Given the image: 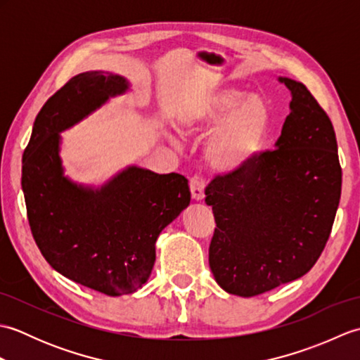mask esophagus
Here are the masks:
<instances>
[{
    "mask_svg": "<svg viewBox=\"0 0 360 360\" xmlns=\"http://www.w3.org/2000/svg\"><path fill=\"white\" fill-rule=\"evenodd\" d=\"M204 188H205V181L202 176L195 174L192 179H190V192H192V198L196 201H201L204 198Z\"/></svg>",
    "mask_w": 360,
    "mask_h": 360,
    "instance_id": "obj_1",
    "label": "esophagus"
}]
</instances>
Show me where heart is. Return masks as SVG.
<instances>
[{
    "label": "heart",
    "instance_id": "heart-1",
    "mask_svg": "<svg viewBox=\"0 0 360 360\" xmlns=\"http://www.w3.org/2000/svg\"><path fill=\"white\" fill-rule=\"evenodd\" d=\"M271 125L269 106L258 96L224 86L196 98L182 114L187 133L205 131L204 156L217 170L233 172L250 162L266 142Z\"/></svg>",
    "mask_w": 360,
    "mask_h": 360
}]
</instances>
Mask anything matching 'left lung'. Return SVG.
Wrapping results in <instances>:
<instances>
[{
  "label": "left lung",
  "mask_w": 360,
  "mask_h": 360,
  "mask_svg": "<svg viewBox=\"0 0 360 360\" xmlns=\"http://www.w3.org/2000/svg\"><path fill=\"white\" fill-rule=\"evenodd\" d=\"M275 148L205 187L215 217L209 264L229 294L254 297L300 278L330 238L342 167L330 117L300 82Z\"/></svg>",
  "instance_id": "1"
}]
</instances>
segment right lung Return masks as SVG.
<instances>
[{"instance_id": "obj_1", "label": "right lung", "mask_w": 360, "mask_h": 360, "mask_svg": "<svg viewBox=\"0 0 360 360\" xmlns=\"http://www.w3.org/2000/svg\"><path fill=\"white\" fill-rule=\"evenodd\" d=\"M127 88L110 72L75 75L43 105L22 155L21 187L38 249L66 278L106 295L131 294L148 280L159 233L190 204L188 181L178 173L129 167L101 190L63 176L58 133Z\"/></svg>"}]
</instances>
